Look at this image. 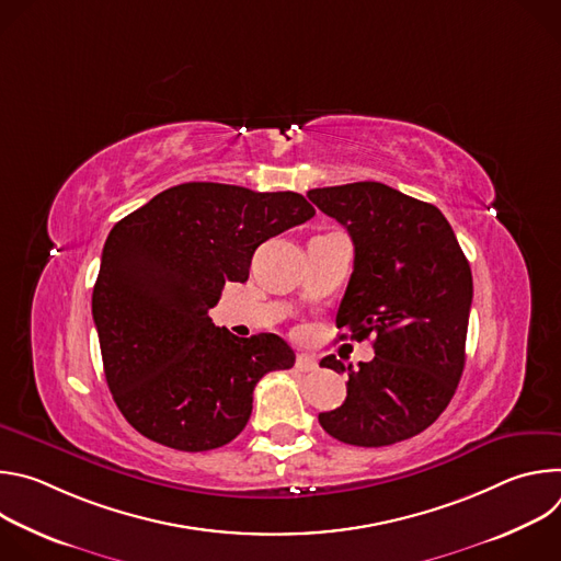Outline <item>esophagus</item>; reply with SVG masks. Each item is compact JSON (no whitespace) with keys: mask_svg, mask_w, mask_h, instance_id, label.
Segmentation results:
<instances>
[{"mask_svg":"<svg viewBox=\"0 0 561 561\" xmlns=\"http://www.w3.org/2000/svg\"><path fill=\"white\" fill-rule=\"evenodd\" d=\"M295 368H297L299 373H314V370L319 368V364H317V359H314L312 355L299 353L297 359H295Z\"/></svg>","mask_w":561,"mask_h":561,"instance_id":"esophagus-1","label":"esophagus"}]
</instances>
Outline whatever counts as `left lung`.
Masks as SVG:
<instances>
[{
    "label": "left lung",
    "instance_id": "left-lung-1",
    "mask_svg": "<svg viewBox=\"0 0 561 561\" xmlns=\"http://www.w3.org/2000/svg\"><path fill=\"white\" fill-rule=\"evenodd\" d=\"M306 195L348 230L355 247L335 324L351 340L375 337V357L355 370L335 355L319 362L348 373L344 404L319 413V424L366 448L415 437L444 413L463 370L468 260L439 208L386 184L355 182Z\"/></svg>",
    "mask_w": 561,
    "mask_h": 561
}]
</instances>
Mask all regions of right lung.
Returning <instances> with one entry per match:
<instances>
[{
	"mask_svg": "<svg viewBox=\"0 0 561 561\" xmlns=\"http://www.w3.org/2000/svg\"><path fill=\"white\" fill-rule=\"evenodd\" d=\"M304 195L188 182L117 221L93 288L104 373L126 422L175 450L232 442L255 383L295 364L273 333L239 340L208 310L226 282H247L266 239L308 221Z\"/></svg>",
	"mask_w": 561,
	"mask_h": 561,
	"instance_id": "add662e5",
	"label": "right lung"
}]
</instances>
